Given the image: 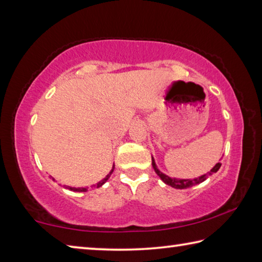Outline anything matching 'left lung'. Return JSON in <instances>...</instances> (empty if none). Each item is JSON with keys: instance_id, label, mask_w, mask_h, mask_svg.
<instances>
[{"instance_id": "1", "label": "left lung", "mask_w": 262, "mask_h": 262, "mask_svg": "<svg viewBox=\"0 0 262 262\" xmlns=\"http://www.w3.org/2000/svg\"><path fill=\"white\" fill-rule=\"evenodd\" d=\"M151 163H152V167H154L155 172H156L159 178L163 180V183L168 185V186H171V187L177 188V189L188 188V187H192V186H195L198 184H201L207 178H209V177L212 173H216V172L219 171L220 167H221V163H217L216 165L212 167L209 172H208V173L203 174L201 177H198V178H194V179H179V178H171V177H168L165 173H163V172L159 171V168L157 167L156 162H155V159H154L152 156H151Z\"/></svg>"}]
</instances>
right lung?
<instances>
[{"label": "right lung", "mask_w": 262, "mask_h": 262, "mask_svg": "<svg viewBox=\"0 0 262 262\" xmlns=\"http://www.w3.org/2000/svg\"><path fill=\"white\" fill-rule=\"evenodd\" d=\"M113 171H114V164H113V166H112V170L110 171V173H108L107 176H106L103 180H100L98 184L95 185L94 187H96V188H99V187H101V186H103V185L106 183V181L108 180V178L111 177V174L113 173ZM53 180H54V179H53ZM64 187H66V188H68V189H70V190H73V192H86V190H88V187H77V188H76V187H70V186H64Z\"/></svg>", "instance_id": "1"}]
</instances>
